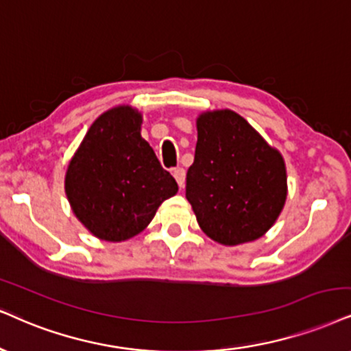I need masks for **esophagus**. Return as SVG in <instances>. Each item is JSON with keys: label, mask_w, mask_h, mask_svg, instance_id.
I'll return each instance as SVG.
<instances>
[{"label": "esophagus", "mask_w": 351, "mask_h": 351, "mask_svg": "<svg viewBox=\"0 0 351 351\" xmlns=\"http://www.w3.org/2000/svg\"><path fill=\"white\" fill-rule=\"evenodd\" d=\"M172 176H174V179L177 180V184H179V187L182 189L184 184H185V171L182 167H176L174 171H172Z\"/></svg>", "instance_id": "34e87169"}]
</instances>
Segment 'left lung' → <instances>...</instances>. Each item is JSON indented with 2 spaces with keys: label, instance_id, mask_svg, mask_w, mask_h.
Returning a JSON list of instances; mask_svg holds the SVG:
<instances>
[{
  "label": "left lung",
  "instance_id": "1",
  "mask_svg": "<svg viewBox=\"0 0 351 351\" xmlns=\"http://www.w3.org/2000/svg\"><path fill=\"white\" fill-rule=\"evenodd\" d=\"M197 132L185 197L202 231L223 245L258 239L287 202L283 156L228 109L198 115Z\"/></svg>",
  "mask_w": 351,
  "mask_h": 351
}]
</instances>
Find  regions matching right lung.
I'll list each match as a JSON object with an SVG mask.
<instances>
[{
  "mask_svg": "<svg viewBox=\"0 0 351 351\" xmlns=\"http://www.w3.org/2000/svg\"><path fill=\"white\" fill-rule=\"evenodd\" d=\"M143 117L130 106L104 112L71 158L64 192L73 213L102 241L141 232L177 182L141 138Z\"/></svg>",
  "mask_w": 351,
  "mask_h": 351,
  "instance_id": "obj_1",
  "label": "right lung"
}]
</instances>
